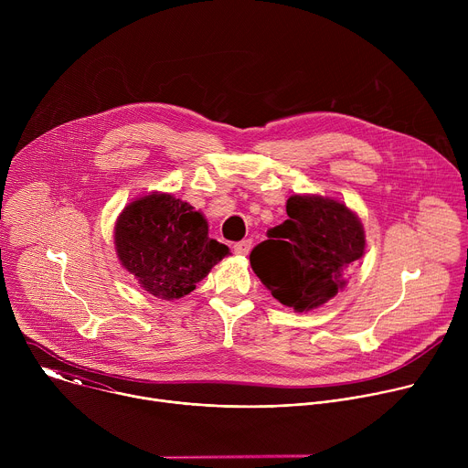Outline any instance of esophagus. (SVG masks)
I'll return each mask as SVG.
<instances>
[{"mask_svg":"<svg viewBox=\"0 0 468 468\" xmlns=\"http://www.w3.org/2000/svg\"><path fill=\"white\" fill-rule=\"evenodd\" d=\"M250 248H251V240H250V239H246V240H240V242H235V244H233V251H235L237 255H248Z\"/></svg>","mask_w":468,"mask_h":468,"instance_id":"esophagus-1","label":"esophagus"}]
</instances>
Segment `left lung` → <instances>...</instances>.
Instances as JSON below:
<instances>
[{"label": "left lung", "mask_w": 468, "mask_h": 468, "mask_svg": "<svg viewBox=\"0 0 468 468\" xmlns=\"http://www.w3.org/2000/svg\"><path fill=\"white\" fill-rule=\"evenodd\" d=\"M287 215L251 250L250 262L280 303L309 311L346 285L365 253V231L345 204L327 197L291 196Z\"/></svg>", "instance_id": "1"}]
</instances>
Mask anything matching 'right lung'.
Masks as SVG:
<instances>
[{"label":"right lung","instance_id":"1","mask_svg":"<svg viewBox=\"0 0 468 468\" xmlns=\"http://www.w3.org/2000/svg\"><path fill=\"white\" fill-rule=\"evenodd\" d=\"M202 213L170 194H150L129 204L114 229L122 264L150 294L174 300L196 289L228 246L207 235Z\"/></svg>","mask_w":468,"mask_h":468}]
</instances>
